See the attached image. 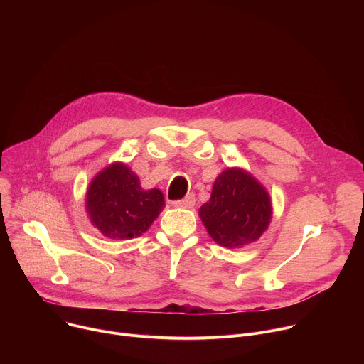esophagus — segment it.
<instances>
[{
  "label": "esophagus",
  "instance_id": "obj_1",
  "mask_svg": "<svg viewBox=\"0 0 364 364\" xmlns=\"http://www.w3.org/2000/svg\"><path fill=\"white\" fill-rule=\"evenodd\" d=\"M194 203H196L194 194H188V196H186L184 198L174 201L173 204H174L176 207H180V209H191V207L194 205Z\"/></svg>",
  "mask_w": 364,
  "mask_h": 364
}]
</instances>
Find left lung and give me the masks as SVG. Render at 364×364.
I'll use <instances>...</instances> for the list:
<instances>
[{"instance_id":"8db88e82","label":"left lung","mask_w":364,"mask_h":364,"mask_svg":"<svg viewBox=\"0 0 364 364\" xmlns=\"http://www.w3.org/2000/svg\"><path fill=\"white\" fill-rule=\"evenodd\" d=\"M198 216L210 237L220 246L236 249L261 237L272 219L267 188L249 171L229 167L222 171Z\"/></svg>"}]
</instances>
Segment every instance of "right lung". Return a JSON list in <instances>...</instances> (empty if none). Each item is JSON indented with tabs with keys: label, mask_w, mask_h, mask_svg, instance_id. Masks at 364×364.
<instances>
[{
	"label": "right lung",
	"mask_w": 364,
	"mask_h": 364,
	"mask_svg": "<svg viewBox=\"0 0 364 364\" xmlns=\"http://www.w3.org/2000/svg\"><path fill=\"white\" fill-rule=\"evenodd\" d=\"M164 205L161 190H144L139 177L121 161L109 164L92 178L85 200L92 226L112 240L141 236Z\"/></svg>",
	"instance_id": "obj_1"
}]
</instances>
